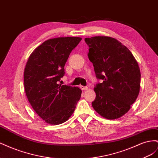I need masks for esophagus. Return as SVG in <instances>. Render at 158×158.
Returning <instances> with one entry per match:
<instances>
[{
  "label": "esophagus",
  "instance_id": "1",
  "mask_svg": "<svg viewBox=\"0 0 158 158\" xmlns=\"http://www.w3.org/2000/svg\"><path fill=\"white\" fill-rule=\"evenodd\" d=\"M80 88H81V89L83 90V91L87 90V89H88V88L87 86H83V85H81V86H80Z\"/></svg>",
  "mask_w": 158,
  "mask_h": 158
}]
</instances>
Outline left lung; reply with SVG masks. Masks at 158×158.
I'll return each instance as SVG.
<instances>
[{
  "mask_svg": "<svg viewBox=\"0 0 158 158\" xmlns=\"http://www.w3.org/2000/svg\"><path fill=\"white\" fill-rule=\"evenodd\" d=\"M84 40L95 76L102 81L95 85L96 97L92 107L106 118L121 117L131 109L140 92L141 74L137 61L114 38L96 36Z\"/></svg>",
  "mask_w": 158,
  "mask_h": 158,
  "instance_id": "1",
  "label": "left lung"
}]
</instances>
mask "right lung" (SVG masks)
<instances>
[{
	"label": "right lung",
	"instance_id": "obj_1",
	"mask_svg": "<svg viewBox=\"0 0 158 158\" xmlns=\"http://www.w3.org/2000/svg\"><path fill=\"white\" fill-rule=\"evenodd\" d=\"M82 38L57 37L43 43L32 52L23 74L26 96L36 113L50 125L66 121L74 111L82 90L59 84L64 65Z\"/></svg>",
	"mask_w": 158,
	"mask_h": 158
}]
</instances>
